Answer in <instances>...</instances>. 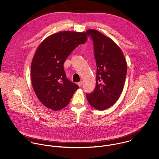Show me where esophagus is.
<instances>
[{"mask_svg": "<svg viewBox=\"0 0 159 159\" xmlns=\"http://www.w3.org/2000/svg\"><path fill=\"white\" fill-rule=\"evenodd\" d=\"M78 85L80 87H81V86H83V81H80V82L78 83Z\"/></svg>", "mask_w": 159, "mask_h": 159, "instance_id": "1", "label": "esophagus"}]
</instances>
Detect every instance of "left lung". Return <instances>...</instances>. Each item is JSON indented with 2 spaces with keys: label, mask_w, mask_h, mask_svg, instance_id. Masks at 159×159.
<instances>
[{
  "label": "left lung",
  "mask_w": 159,
  "mask_h": 159,
  "mask_svg": "<svg viewBox=\"0 0 159 159\" xmlns=\"http://www.w3.org/2000/svg\"><path fill=\"white\" fill-rule=\"evenodd\" d=\"M86 34L93 40L97 65L95 89L86 97L92 107L105 110L113 105L123 90L127 62L112 39L94 29H88Z\"/></svg>",
  "instance_id": "obj_1"
}]
</instances>
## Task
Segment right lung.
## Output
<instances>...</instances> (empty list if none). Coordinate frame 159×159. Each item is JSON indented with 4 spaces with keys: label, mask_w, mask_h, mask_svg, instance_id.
Segmentation results:
<instances>
[{
    "label": "right lung",
    "mask_w": 159,
    "mask_h": 159,
    "mask_svg": "<svg viewBox=\"0 0 159 159\" xmlns=\"http://www.w3.org/2000/svg\"><path fill=\"white\" fill-rule=\"evenodd\" d=\"M87 39L85 32L62 31L46 37L37 48L31 63L32 85L46 108L62 110L78 89L67 78L64 64L70 53L85 43Z\"/></svg>",
    "instance_id": "right-lung-1"
}]
</instances>
